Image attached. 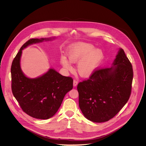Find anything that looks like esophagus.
Here are the masks:
<instances>
[{"label":"esophagus","mask_w":146,"mask_h":146,"mask_svg":"<svg viewBox=\"0 0 146 146\" xmlns=\"http://www.w3.org/2000/svg\"><path fill=\"white\" fill-rule=\"evenodd\" d=\"M78 81L77 80H76V79H74V82H73L74 86H76L78 85Z\"/></svg>","instance_id":"34e87169"}]
</instances>
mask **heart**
<instances>
[{
	"label": "heart",
	"instance_id": "1",
	"mask_svg": "<svg viewBox=\"0 0 146 146\" xmlns=\"http://www.w3.org/2000/svg\"><path fill=\"white\" fill-rule=\"evenodd\" d=\"M94 48L92 44L80 42L71 45L67 50L68 60L72 63L78 62L76 71L82 77L90 76L104 58L103 51L101 49ZM69 62L64 56L61 58L63 67L71 71L72 67Z\"/></svg>",
	"mask_w": 146,
	"mask_h": 146
}]
</instances>
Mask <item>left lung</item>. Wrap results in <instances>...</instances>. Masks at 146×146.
Here are the masks:
<instances>
[{"label": "left lung", "instance_id": "8db88e82", "mask_svg": "<svg viewBox=\"0 0 146 146\" xmlns=\"http://www.w3.org/2000/svg\"><path fill=\"white\" fill-rule=\"evenodd\" d=\"M111 67L95 70L78 84L79 107L84 116L103 123L115 116L129 100L133 78L131 63L120 49Z\"/></svg>", "mask_w": 146, "mask_h": 146}]
</instances>
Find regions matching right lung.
Masks as SVG:
<instances>
[{
    "label": "right lung",
    "instance_id": "right-lung-1",
    "mask_svg": "<svg viewBox=\"0 0 146 146\" xmlns=\"http://www.w3.org/2000/svg\"><path fill=\"white\" fill-rule=\"evenodd\" d=\"M50 38L31 39L21 46L11 66L12 93L22 110L38 119H48L57 112L66 94L73 88V79L54 69L35 79L27 78L20 67L22 50L30 44Z\"/></svg>",
    "mask_w": 146,
    "mask_h": 146
}]
</instances>
